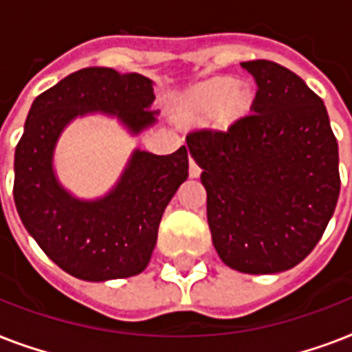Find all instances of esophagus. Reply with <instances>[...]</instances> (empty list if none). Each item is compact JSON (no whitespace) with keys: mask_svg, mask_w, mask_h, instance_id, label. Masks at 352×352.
I'll list each match as a JSON object with an SVG mask.
<instances>
[{"mask_svg":"<svg viewBox=\"0 0 352 352\" xmlns=\"http://www.w3.org/2000/svg\"><path fill=\"white\" fill-rule=\"evenodd\" d=\"M199 175H201V168H199L197 162L190 157V177H192V179H197Z\"/></svg>","mask_w":352,"mask_h":352,"instance_id":"obj_1","label":"esophagus"}]
</instances>
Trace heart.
I'll use <instances>...</instances> for the list:
<instances>
[{"label":"heart","instance_id":"b5f03b06","mask_svg":"<svg viewBox=\"0 0 352 352\" xmlns=\"http://www.w3.org/2000/svg\"><path fill=\"white\" fill-rule=\"evenodd\" d=\"M254 98L256 95L248 82L217 76L188 91L177 104V115L182 120H208L219 129H228L250 113Z\"/></svg>","mask_w":352,"mask_h":352}]
</instances>
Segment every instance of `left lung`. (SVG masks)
I'll use <instances>...</instances> for the list:
<instances>
[{"label": "left lung", "mask_w": 352, "mask_h": 352, "mask_svg": "<svg viewBox=\"0 0 352 352\" xmlns=\"http://www.w3.org/2000/svg\"><path fill=\"white\" fill-rule=\"evenodd\" d=\"M257 93L228 131H193L188 149L206 188L212 241L225 265L276 274L322 239L340 195L338 142L322 98L268 60L243 62Z\"/></svg>", "instance_id": "obj_1"}]
</instances>
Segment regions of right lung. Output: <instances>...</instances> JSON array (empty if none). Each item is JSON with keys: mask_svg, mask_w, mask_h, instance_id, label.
<instances>
[{"mask_svg": "<svg viewBox=\"0 0 352 352\" xmlns=\"http://www.w3.org/2000/svg\"><path fill=\"white\" fill-rule=\"evenodd\" d=\"M153 82L142 74L87 67L36 96L14 153V203L40 248L74 278L109 281L148 267L166 206L188 179V149L155 155L133 149L117 184L80 199L54 171V149L76 118L106 115L127 133L155 126Z\"/></svg>", "mask_w": 352, "mask_h": 352, "instance_id": "right-lung-1", "label": "right lung"}]
</instances>
